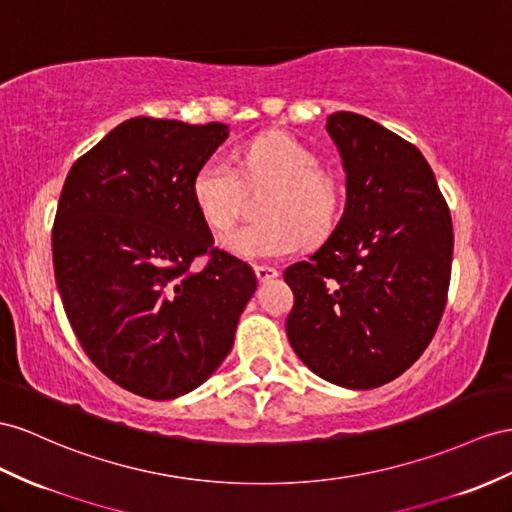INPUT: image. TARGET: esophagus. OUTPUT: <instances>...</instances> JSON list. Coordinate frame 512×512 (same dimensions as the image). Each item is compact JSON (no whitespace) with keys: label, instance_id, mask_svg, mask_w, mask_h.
Here are the masks:
<instances>
[{"label":"esophagus","instance_id":"34e87169","mask_svg":"<svg viewBox=\"0 0 512 512\" xmlns=\"http://www.w3.org/2000/svg\"><path fill=\"white\" fill-rule=\"evenodd\" d=\"M255 274H257V279L261 283H266V281L277 279L279 277V270L272 268V266H255Z\"/></svg>","mask_w":512,"mask_h":512}]
</instances>
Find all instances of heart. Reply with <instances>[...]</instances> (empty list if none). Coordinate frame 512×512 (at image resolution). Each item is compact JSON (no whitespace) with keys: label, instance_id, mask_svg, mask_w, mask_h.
<instances>
[{"label":"heart","instance_id":"1","mask_svg":"<svg viewBox=\"0 0 512 512\" xmlns=\"http://www.w3.org/2000/svg\"><path fill=\"white\" fill-rule=\"evenodd\" d=\"M272 188L261 205L266 220L231 231L222 238L227 253L248 259H279L294 253L300 233L318 240L331 229L337 209L335 183L320 173V157L285 134L255 138L242 153V173L227 155L214 153L192 179V196L205 222L227 231L240 218L246 184Z\"/></svg>","mask_w":512,"mask_h":512}]
</instances>
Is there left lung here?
I'll return each instance as SVG.
<instances>
[{"label": "left lung", "instance_id": "obj_1", "mask_svg": "<svg viewBox=\"0 0 512 512\" xmlns=\"http://www.w3.org/2000/svg\"><path fill=\"white\" fill-rule=\"evenodd\" d=\"M326 131L342 155L346 205L307 261L283 272L294 292L287 339L307 368L348 389H374L422 357L445 309L452 218L415 144L355 112Z\"/></svg>", "mask_w": 512, "mask_h": 512}]
</instances>
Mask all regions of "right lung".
Returning <instances> with one entry per match:
<instances>
[{
	"mask_svg": "<svg viewBox=\"0 0 512 512\" xmlns=\"http://www.w3.org/2000/svg\"><path fill=\"white\" fill-rule=\"evenodd\" d=\"M222 123L138 116L69 170L51 248L64 311L116 385L149 400L183 396L216 372L257 290L253 268L212 248L192 196ZM210 261L196 271V256Z\"/></svg>",
	"mask_w": 512,
	"mask_h": 512,
	"instance_id": "obj_1",
	"label": "right lung"
}]
</instances>
